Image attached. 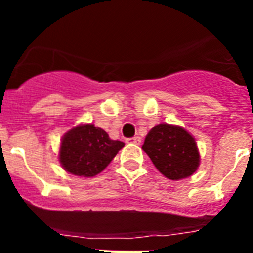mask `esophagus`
<instances>
[{
	"instance_id": "34e87169",
	"label": "esophagus",
	"mask_w": 253,
	"mask_h": 253,
	"mask_svg": "<svg viewBox=\"0 0 253 253\" xmlns=\"http://www.w3.org/2000/svg\"><path fill=\"white\" fill-rule=\"evenodd\" d=\"M126 143H130V144H140V138L139 137H133V138H128V139L125 140Z\"/></svg>"
}]
</instances>
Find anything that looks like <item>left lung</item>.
I'll list each match as a JSON object with an SVG mask.
<instances>
[{
  "label": "left lung",
  "mask_w": 253,
  "mask_h": 253,
  "mask_svg": "<svg viewBox=\"0 0 253 253\" xmlns=\"http://www.w3.org/2000/svg\"><path fill=\"white\" fill-rule=\"evenodd\" d=\"M142 148L158 171L169 180L189 177L200 162L193 135L175 125H156L146 137Z\"/></svg>",
  "instance_id": "obj_1"
}]
</instances>
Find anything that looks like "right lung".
Listing matches in <instances>:
<instances>
[{
	"instance_id": "add662e5",
	"label": "right lung",
	"mask_w": 253,
	"mask_h": 253,
	"mask_svg": "<svg viewBox=\"0 0 253 253\" xmlns=\"http://www.w3.org/2000/svg\"><path fill=\"white\" fill-rule=\"evenodd\" d=\"M123 147L124 143L110 139L93 124L78 125L62 139L59 161L69 173L92 177L106 169Z\"/></svg>"
}]
</instances>
